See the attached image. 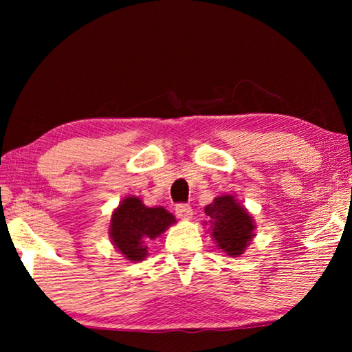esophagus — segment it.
<instances>
[{
  "mask_svg": "<svg viewBox=\"0 0 352 352\" xmlns=\"http://www.w3.org/2000/svg\"><path fill=\"white\" fill-rule=\"evenodd\" d=\"M175 214H177V217H178V219H182V220H189L190 217H192V208H190L189 205H183V204H180V205H177V206H175Z\"/></svg>",
  "mask_w": 352,
  "mask_h": 352,
  "instance_id": "1",
  "label": "esophagus"
}]
</instances>
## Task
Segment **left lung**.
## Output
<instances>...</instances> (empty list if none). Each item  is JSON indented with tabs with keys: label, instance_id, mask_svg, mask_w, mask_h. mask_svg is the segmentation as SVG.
Listing matches in <instances>:
<instances>
[{
	"label": "left lung",
	"instance_id": "left-lung-1",
	"mask_svg": "<svg viewBox=\"0 0 352 352\" xmlns=\"http://www.w3.org/2000/svg\"><path fill=\"white\" fill-rule=\"evenodd\" d=\"M205 214L210 223L211 237L217 243L219 250L230 256L239 258L253 241L256 223L247 208L241 205L236 195L223 194L205 206Z\"/></svg>",
	"mask_w": 352,
	"mask_h": 352
}]
</instances>
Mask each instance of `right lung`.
Masks as SVG:
<instances>
[{"label": "right lung", "mask_w": 352, "mask_h": 352, "mask_svg": "<svg viewBox=\"0 0 352 352\" xmlns=\"http://www.w3.org/2000/svg\"><path fill=\"white\" fill-rule=\"evenodd\" d=\"M177 222L163 206L148 208L136 195H127L111 214L109 236L124 259L140 262L147 258L148 242L162 236Z\"/></svg>", "instance_id": "1"}]
</instances>
